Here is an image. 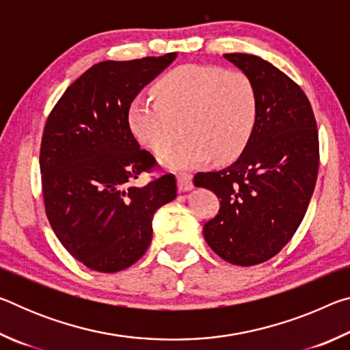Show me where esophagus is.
I'll return each mask as SVG.
<instances>
[{"instance_id":"esophagus-1","label":"esophagus","mask_w":350,"mask_h":350,"mask_svg":"<svg viewBox=\"0 0 350 350\" xmlns=\"http://www.w3.org/2000/svg\"><path fill=\"white\" fill-rule=\"evenodd\" d=\"M177 188H179V191L182 193L193 189V176L188 173L177 174Z\"/></svg>"}]
</instances>
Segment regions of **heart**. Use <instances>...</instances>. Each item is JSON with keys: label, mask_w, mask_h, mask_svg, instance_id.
Here are the masks:
<instances>
[{"label": "heart", "mask_w": 350, "mask_h": 350, "mask_svg": "<svg viewBox=\"0 0 350 350\" xmlns=\"http://www.w3.org/2000/svg\"><path fill=\"white\" fill-rule=\"evenodd\" d=\"M154 97L133 100L129 128L142 146L162 156L179 140L182 126L187 139L163 157L171 168L194 167L210 157L234 161L256 126V88L241 70L183 64L157 81Z\"/></svg>", "instance_id": "obj_1"}]
</instances>
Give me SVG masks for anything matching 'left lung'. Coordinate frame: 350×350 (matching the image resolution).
Returning <instances> with one entry per match:
<instances>
[{
  "label": "left lung",
  "instance_id": "1",
  "mask_svg": "<svg viewBox=\"0 0 350 350\" xmlns=\"http://www.w3.org/2000/svg\"><path fill=\"white\" fill-rule=\"evenodd\" d=\"M224 57L256 88V126L238 161L193 182L221 199L216 217L204 225L206 244L227 262L248 267L280 253L303 221L318 176V129L309 98L290 77L256 55Z\"/></svg>",
  "mask_w": 350,
  "mask_h": 350
}]
</instances>
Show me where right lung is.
I'll return each instance as SVG.
<instances>
[{
    "instance_id": "add662e5",
    "label": "right lung",
    "mask_w": 350,
    "mask_h": 350,
    "mask_svg": "<svg viewBox=\"0 0 350 350\" xmlns=\"http://www.w3.org/2000/svg\"><path fill=\"white\" fill-rule=\"evenodd\" d=\"M176 57L94 64L46 120L40 148L46 216L62 245L96 271L116 273L144 256L154 213L177 196L173 174L134 185L159 165L128 122L135 96Z\"/></svg>"
}]
</instances>
